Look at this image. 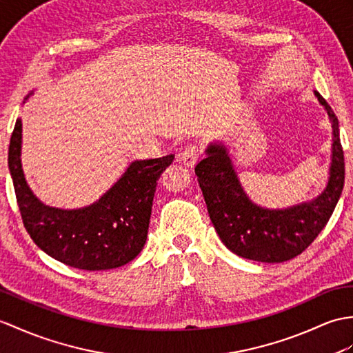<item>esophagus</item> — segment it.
I'll use <instances>...</instances> for the list:
<instances>
[{"instance_id":"esophagus-1","label":"esophagus","mask_w":353,"mask_h":353,"mask_svg":"<svg viewBox=\"0 0 353 353\" xmlns=\"http://www.w3.org/2000/svg\"><path fill=\"white\" fill-rule=\"evenodd\" d=\"M199 158H200L199 147L188 145L186 149L182 152V154H180V157H179V161L182 162L185 167L192 168V167L195 165V163H196V161H199Z\"/></svg>"}]
</instances>
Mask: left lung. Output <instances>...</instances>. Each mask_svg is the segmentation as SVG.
I'll list each match as a JSON object with an SVG mask.
<instances>
[{"label": "left lung", "mask_w": 353, "mask_h": 353, "mask_svg": "<svg viewBox=\"0 0 353 353\" xmlns=\"http://www.w3.org/2000/svg\"><path fill=\"white\" fill-rule=\"evenodd\" d=\"M317 101L332 125L330 177L325 190L313 200L285 209H266L254 203L237 177L224 143H210L206 158L196 163L195 174L206 201L212 224L225 247L236 256L281 263L310 247L330 221L344 185V157L339 120L323 97Z\"/></svg>", "instance_id": "left-lung-1"}]
</instances>
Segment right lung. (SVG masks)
<instances>
[{
	"label": "right lung",
	"instance_id": "right-lung-1",
	"mask_svg": "<svg viewBox=\"0 0 353 353\" xmlns=\"http://www.w3.org/2000/svg\"><path fill=\"white\" fill-rule=\"evenodd\" d=\"M21 149L22 120L18 119L9 145V170L23 225L40 250L64 265L84 270L120 268L141 252L158 180L174 154L130 162L99 200L84 208L60 209L46 206L30 190Z\"/></svg>",
	"mask_w": 353,
	"mask_h": 353
}]
</instances>
